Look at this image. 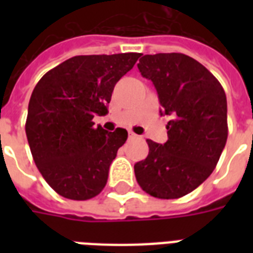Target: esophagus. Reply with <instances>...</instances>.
<instances>
[{"instance_id": "1", "label": "esophagus", "mask_w": 253, "mask_h": 253, "mask_svg": "<svg viewBox=\"0 0 253 253\" xmlns=\"http://www.w3.org/2000/svg\"><path fill=\"white\" fill-rule=\"evenodd\" d=\"M136 136H138V135L135 134V132H132V131H130V132H128V139H135Z\"/></svg>"}]
</instances>
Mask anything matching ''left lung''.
I'll return each mask as SVG.
<instances>
[{
	"instance_id": "obj_1",
	"label": "left lung",
	"mask_w": 253,
	"mask_h": 253,
	"mask_svg": "<svg viewBox=\"0 0 253 253\" xmlns=\"http://www.w3.org/2000/svg\"><path fill=\"white\" fill-rule=\"evenodd\" d=\"M138 68L156 87L160 114L172 119L164 144L147 139L150 152L134 166L135 177L150 196L180 198L211 174L226 146V93L204 65L184 53L144 55Z\"/></svg>"
}]
</instances>
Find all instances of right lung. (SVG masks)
Here are the masks:
<instances>
[{
    "mask_svg": "<svg viewBox=\"0 0 253 253\" xmlns=\"http://www.w3.org/2000/svg\"><path fill=\"white\" fill-rule=\"evenodd\" d=\"M142 53L71 57L42 77L29 102L26 135L34 162L51 188L68 200L102 192L127 131L94 127L107 114L115 84Z\"/></svg>",
    "mask_w": 253,
    "mask_h": 253,
    "instance_id": "right-lung-1",
    "label": "right lung"
}]
</instances>
